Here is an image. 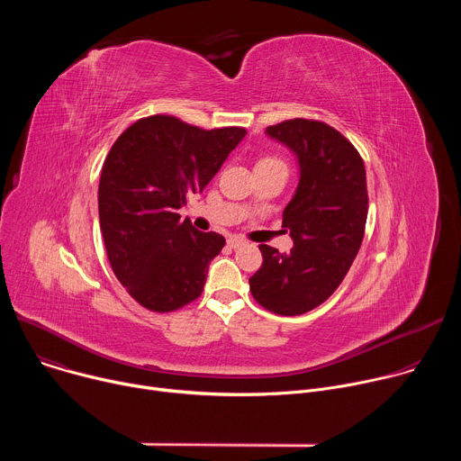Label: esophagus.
<instances>
[{"mask_svg": "<svg viewBox=\"0 0 461 461\" xmlns=\"http://www.w3.org/2000/svg\"><path fill=\"white\" fill-rule=\"evenodd\" d=\"M244 244H246V240H242V239H237V237H230L228 239V246L233 248V249H237V248H240Z\"/></svg>", "mask_w": 461, "mask_h": 461, "instance_id": "obj_1", "label": "esophagus"}]
</instances>
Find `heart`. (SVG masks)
<instances>
[{"mask_svg":"<svg viewBox=\"0 0 461 461\" xmlns=\"http://www.w3.org/2000/svg\"><path fill=\"white\" fill-rule=\"evenodd\" d=\"M262 166H285L279 158H274V157H265V158H260L258 162H257V166L255 167H262Z\"/></svg>","mask_w":461,"mask_h":461,"instance_id":"heart-1","label":"heart"}]
</instances>
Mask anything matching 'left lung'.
<instances>
[{"instance_id":"1","label":"left lung","mask_w":461,"mask_h":461,"mask_svg":"<svg viewBox=\"0 0 461 461\" xmlns=\"http://www.w3.org/2000/svg\"><path fill=\"white\" fill-rule=\"evenodd\" d=\"M267 135L297 158L299 184L283 213L294 248L279 253L260 244L262 267L249 277V292L274 313L299 315L336 292L361 248L366 171L356 148L324 122L286 120Z\"/></svg>"}]
</instances>
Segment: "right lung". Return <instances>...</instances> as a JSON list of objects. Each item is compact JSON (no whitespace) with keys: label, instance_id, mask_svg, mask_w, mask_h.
<instances>
[{"label":"right lung","instance_id":"add662e5","mask_svg":"<svg viewBox=\"0 0 461 461\" xmlns=\"http://www.w3.org/2000/svg\"><path fill=\"white\" fill-rule=\"evenodd\" d=\"M244 137L242 127L204 131L155 114L113 144L98 185L100 230L116 279L148 310L173 312L203 294L226 240L194 230L178 212Z\"/></svg>","mask_w":461,"mask_h":461}]
</instances>
